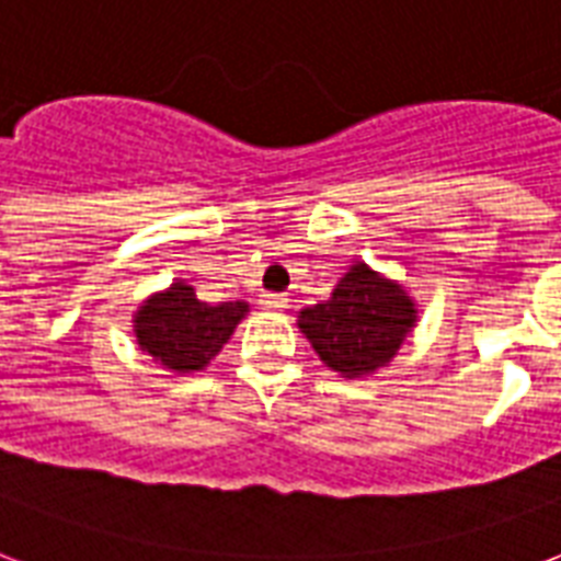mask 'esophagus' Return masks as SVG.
<instances>
[{
  "instance_id": "1",
  "label": "esophagus",
  "mask_w": 561,
  "mask_h": 561,
  "mask_svg": "<svg viewBox=\"0 0 561 561\" xmlns=\"http://www.w3.org/2000/svg\"><path fill=\"white\" fill-rule=\"evenodd\" d=\"M262 309L264 311L288 309V297H285V294H264V297H262Z\"/></svg>"
}]
</instances>
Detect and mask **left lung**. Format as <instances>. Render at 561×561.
<instances>
[{
	"label": "left lung",
	"mask_w": 561,
	"mask_h": 561,
	"mask_svg": "<svg viewBox=\"0 0 561 561\" xmlns=\"http://www.w3.org/2000/svg\"><path fill=\"white\" fill-rule=\"evenodd\" d=\"M297 327L329 370L362 379L391 365L417 327V302L403 282L353 262L332 297L297 311Z\"/></svg>",
	"instance_id": "obj_1"
}]
</instances>
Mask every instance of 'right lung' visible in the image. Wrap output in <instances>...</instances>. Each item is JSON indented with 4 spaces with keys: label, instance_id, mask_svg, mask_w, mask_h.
<instances>
[{
    "label": "right lung",
    "instance_id": "right-lung-1",
    "mask_svg": "<svg viewBox=\"0 0 561 561\" xmlns=\"http://www.w3.org/2000/svg\"><path fill=\"white\" fill-rule=\"evenodd\" d=\"M250 302H203L194 285L176 279L170 288L149 294L131 314V332L138 347L170 374L205 370L224 344L232 337Z\"/></svg>",
    "mask_w": 561,
    "mask_h": 561
}]
</instances>
